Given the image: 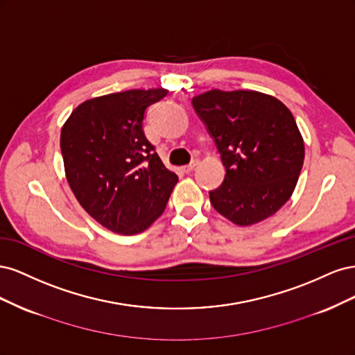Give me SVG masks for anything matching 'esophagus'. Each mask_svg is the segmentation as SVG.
I'll return each instance as SVG.
<instances>
[{
    "instance_id": "34e87169",
    "label": "esophagus",
    "mask_w": 355,
    "mask_h": 355,
    "mask_svg": "<svg viewBox=\"0 0 355 355\" xmlns=\"http://www.w3.org/2000/svg\"><path fill=\"white\" fill-rule=\"evenodd\" d=\"M197 166H198V161L196 159V161H192V163H189L188 166H185V167H184V171H185V173H191V171L194 170Z\"/></svg>"
}]
</instances>
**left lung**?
I'll return each mask as SVG.
<instances>
[{
    "label": "left lung",
    "mask_w": 355,
    "mask_h": 355,
    "mask_svg": "<svg viewBox=\"0 0 355 355\" xmlns=\"http://www.w3.org/2000/svg\"><path fill=\"white\" fill-rule=\"evenodd\" d=\"M227 170L210 191L218 213L240 227L262 222L292 197L304 166V139L292 112L254 90H209L192 98Z\"/></svg>",
    "instance_id": "obj_1"
}]
</instances>
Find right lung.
Here are the masks:
<instances>
[{"label": "right lung", "instance_id": "1", "mask_svg": "<svg viewBox=\"0 0 355 355\" xmlns=\"http://www.w3.org/2000/svg\"><path fill=\"white\" fill-rule=\"evenodd\" d=\"M167 93L127 90L93 98L62 127L60 151L73 196L112 232L133 235L151 227L178 184L142 127L148 106Z\"/></svg>", "mask_w": 355, "mask_h": 355}]
</instances>
